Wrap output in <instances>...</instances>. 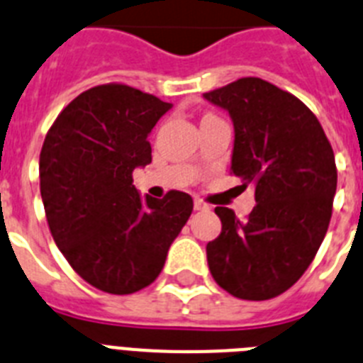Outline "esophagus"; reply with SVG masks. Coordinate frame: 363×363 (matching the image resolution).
Returning <instances> with one entry per match:
<instances>
[{
  "instance_id": "obj_1",
  "label": "esophagus",
  "mask_w": 363,
  "mask_h": 363,
  "mask_svg": "<svg viewBox=\"0 0 363 363\" xmlns=\"http://www.w3.org/2000/svg\"><path fill=\"white\" fill-rule=\"evenodd\" d=\"M194 208L197 210V212H203V210H210V204L203 203L201 199H195L194 201Z\"/></svg>"
}]
</instances>
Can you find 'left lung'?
<instances>
[{
	"instance_id": "1",
	"label": "left lung",
	"mask_w": 363,
	"mask_h": 363,
	"mask_svg": "<svg viewBox=\"0 0 363 363\" xmlns=\"http://www.w3.org/2000/svg\"><path fill=\"white\" fill-rule=\"evenodd\" d=\"M234 124L230 169L256 190L247 220L217 206L220 234L206 245L208 267L235 298L270 299L313 263L329 228L336 164L323 128L294 94L241 78L203 94Z\"/></svg>"
}]
</instances>
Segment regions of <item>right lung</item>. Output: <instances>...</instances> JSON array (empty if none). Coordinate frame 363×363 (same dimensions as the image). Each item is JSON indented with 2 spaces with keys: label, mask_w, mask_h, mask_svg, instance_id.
<instances>
[{
  "label": "right lung",
  "mask_w": 363,
  "mask_h": 363,
  "mask_svg": "<svg viewBox=\"0 0 363 363\" xmlns=\"http://www.w3.org/2000/svg\"><path fill=\"white\" fill-rule=\"evenodd\" d=\"M172 109L122 84L84 91L60 113L40 153V191L56 247L89 285L133 294L155 281L194 210L184 191L140 195L133 172Z\"/></svg>",
  "instance_id": "1"
}]
</instances>
